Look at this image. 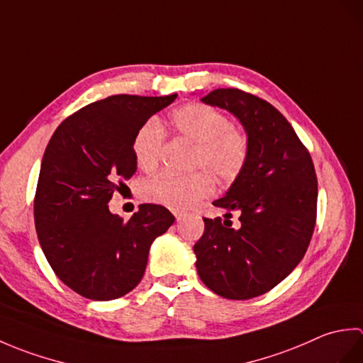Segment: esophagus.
<instances>
[{
	"label": "esophagus",
	"mask_w": 363,
	"mask_h": 363,
	"mask_svg": "<svg viewBox=\"0 0 363 363\" xmlns=\"http://www.w3.org/2000/svg\"><path fill=\"white\" fill-rule=\"evenodd\" d=\"M172 212H173V215H174V218H176V221H181V220H184V218H186V217H187V212H186V211L173 209Z\"/></svg>",
	"instance_id": "obj_1"
}]
</instances>
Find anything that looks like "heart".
I'll list each match as a JSON object with an SVG mask.
<instances>
[{
	"label": "heart",
	"mask_w": 363,
	"mask_h": 363,
	"mask_svg": "<svg viewBox=\"0 0 363 363\" xmlns=\"http://www.w3.org/2000/svg\"><path fill=\"white\" fill-rule=\"evenodd\" d=\"M169 125L177 134L195 143L194 165L209 168L221 181H233L242 173L248 159V138L230 126L225 113L212 106L190 103L176 109ZM164 133L156 121L137 130L133 143L138 168L150 172L157 165ZM143 196L169 207H189L213 191L212 176L199 169L189 174L162 172L143 184Z\"/></svg>",
	"instance_id": "b5f03b06"
}]
</instances>
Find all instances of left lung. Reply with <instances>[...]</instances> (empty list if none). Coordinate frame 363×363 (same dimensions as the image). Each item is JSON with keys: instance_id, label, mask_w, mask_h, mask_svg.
I'll return each instance as SVG.
<instances>
[{"instance_id": "obj_1", "label": "left lung", "mask_w": 363, "mask_h": 363, "mask_svg": "<svg viewBox=\"0 0 363 363\" xmlns=\"http://www.w3.org/2000/svg\"><path fill=\"white\" fill-rule=\"evenodd\" d=\"M201 101L230 112L248 138V159L225 196L213 201L225 221L204 218L194 246L199 279L228 299H251L284 281L304 257L317 215L311 154L284 115L238 89H217ZM238 211L241 226L226 225Z\"/></svg>"}]
</instances>
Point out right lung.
<instances>
[{"label": "right lung", "instance_id": "add662e5", "mask_svg": "<svg viewBox=\"0 0 363 363\" xmlns=\"http://www.w3.org/2000/svg\"><path fill=\"white\" fill-rule=\"evenodd\" d=\"M113 95L60 123L46 146L34 221L54 273L81 296L111 301L142 281L152 242L174 223L164 206L142 204L129 221L109 211L137 172V130L176 99Z\"/></svg>", "mask_w": 363, "mask_h": 363}]
</instances>
